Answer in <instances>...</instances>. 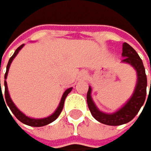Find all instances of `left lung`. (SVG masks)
I'll return each instance as SVG.
<instances>
[{
  "label": "left lung",
  "mask_w": 151,
  "mask_h": 151,
  "mask_svg": "<svg viewBox=\"0 0 151 151\" xmlns=\"http://www.w3.org/2000/svg\"><path fill=\"white\" fill-rule=\"evenodd\" d=\"M122 56L124 57L122 61L129 63L130 65H132L135 68V70L137 71V76H138L136 88H135L134 93L132 94V96L129 100V102L126 104L123 108L120 109L118 111H116L112 114H107L100 111H98V109L95 107L94 103L92 100V97H91V91L92 90H91L90 87L87 93V103H88V107H89L91 114H92V115L97 121L100 122V123L109 125V126H119V125H123V124L128 123L129 121H132L139 112L141 107L143 106V104L145 103V100H146L147 83V76H146L145 67L143 65L142 59L138 56L136 51L127 42L123 43ZM150 93H148V97H150Z\"/></svg>",
  "instance_id": "obj_1"
}]
</instances>
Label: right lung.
<instances>
[{
  "mask_svg": "<svg viewBox=\"0 0 151 151\" xmlns=\"http://www.w3.org/2000/svg\"><path fill=\"white\" fill-rule=\"evenodd\" d=\"M24 44L21 45L19 47L17 48V50L15 51V53L12 57L10 58L9 61H8V64L7 66H6V73L4 75V78H6V76H7V73H8V70H9V67H10V64L11 62H12L13 58L17 56V54L19 53V51L21 50L22 48V46ZM0 99L1 98L4 100L5 106H8L9 109L11 110V111L13 112V114L16 116V118L18 120H19L22 122V123L25 124V125H28V126H32V127H42V126H46L48 125L50 123H52L53 121L56 120L58 117L59 116V114H60V112L62 111V109H63V106H64V101H65V98L66 96L68 95V93H69L71 91H72V88H69L67 89L65 92H64L63 95H62V98H61V101L60 103H59V106L58 108L57 109V111L54 112V114L49 116V117H46V118H43V119H33V118H29V117L25 116L22 111H19L17 107L14 105V103L12 102V100H11V98L9 96V93H8V90H7V84H6V81L4 80V96H3V93H1V80H0Z\"/></svg>",
  "mask_w": 151,
  "mask_h": 151,
  "instance_id": "right-lung-1",
  "label": "right lung"
}]
</instances>
